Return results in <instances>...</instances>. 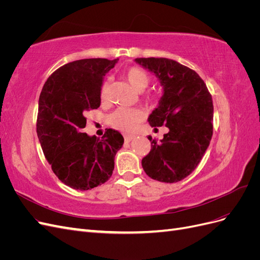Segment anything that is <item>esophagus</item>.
I'll return each instance as SVG.
<instances>
[{
  "label": "esophagus",
  "mask_w": 260,
  "mask_h": 260,
  "mask_svg": "<svg viewBox=\"0 0 260 260\" xmlns=\"http://www.w3.org/2000/svg\"><path fill=\"white\" fill-rule=\"evenodd\" d=\"M135 138H136V136H124V142L128 143V142H130V141H132Z\"/></svg>",
  "instance_id": "1"
}]
</instances>
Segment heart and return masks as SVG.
Instances as JSON below:
<instances>
[{
	"mask_svg": "<svg viewBox=\"0 0 260 260\" xmlns=\"http://www.w3.org/2000/svg\"><path fill=\"white\" fill-rule=\"evenodd\" d=\"M125 79L128 80L130 85L138 92L144 91L149 83L148 75L138 67H131L124 73ZM145 101H152L153 98L147 95L144 98ZM102 103L107 102V84H105L101 91ZM143 114L139 109L135 108H119L115 111L109 117V123L114 128L123 131L132 132L138 127V124L142 121Z\"/></svg>",
	"mask_w": 260,
	"mask_h": 260,
	"instance_id": "obj_1",
	"label": "heart"
}]
</instances>
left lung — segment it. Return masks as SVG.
Returning a JSON list of instances; mask_svg holds the SVG:
<instances>
[{
	"label": "left lung",
	"instance_id": "left-lung-1",
	"mask_svg": "<svg viewBox=\"0 0 260 260\" xmlns=\"http://www.w3.org/2000/svg\"><path fill=\"white\" fill-rule=\"evenodd\" d=\"M153 73L162 86V96L148 116L151 127L166 125L160 142L148 136L152 148L142 159L145 174L154 180L175 183L196 168L212 137L214 105L205 82L194 70L169 58H136Z\"/></svg>",
	"mask_w": 260,
	"mask_h": 260
}]
</instances>
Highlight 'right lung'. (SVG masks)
Wrapping results in <instances>:
<instances>
[{
	"label": "right lung",
	"mask_w": 260,
	"mask_h": 260,
	"mask_svg": "<svg viewBox=\"0 0 260 260\" xmlns=\"http://www.w3.org/2000/svg\"><path fill=\"white\" fill-rule=\"evenodd\" d=\"M117 59L85 58L59 67L39 99L37 133L46 160L67 186L86 191L112 177L123 137L106 129L102 139L82 132L85 113L101 105V86Z\"/></svg>",
	"instance_id": "add662e5"
}]
</instances>
